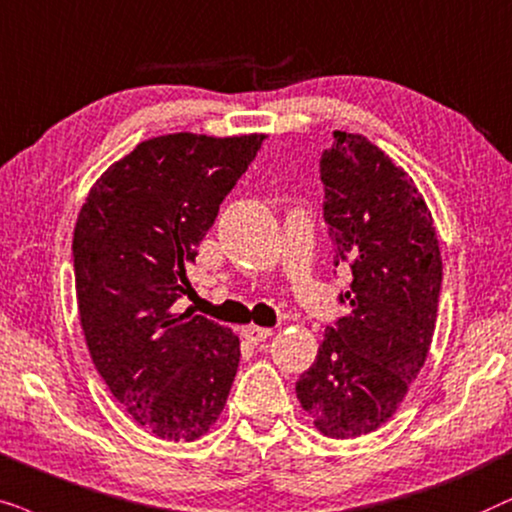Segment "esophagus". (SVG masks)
I'll list each match as a JSON object with an SVG mask.
<instances>
[{
  "instance_id": "obj_1",
  "label": "esophagus",
  "mask_w": 512,
  "mask_h": 512,
  "mask_svg": "<svg viewBox=\"0 0 512 512\" xmlns=\"http://www.w3.org/2000/svg\"><path fill=\"white\" fill-rule=\"evenodd\" d=\"M241 335L248 339L250 344H262L264 339H269L271 337V330L269 327H257V325H245L243 330H241Z\"/></svg>"
}]
</instances>
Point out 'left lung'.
I'll return each instance as SVG.
<instances>
[{"mask_svg": "<svg viewBox=\"0 0 512 512\" xmlns=\"http://www.w3.org/2000/svg\"><path fill=\"white\" fill-rule=\"evenodd\" d=\"M320 180L335 267L353 274L351 290L339 295L351 311L327 327L295 391L320 433L349 440L384 426L424 367L442 257L412 177L363 135L335 131Z\"/></svg>", "mask_w": 512, "mask_h": 512, "instance_id": "1", "label": "left lung"}]
</instances>
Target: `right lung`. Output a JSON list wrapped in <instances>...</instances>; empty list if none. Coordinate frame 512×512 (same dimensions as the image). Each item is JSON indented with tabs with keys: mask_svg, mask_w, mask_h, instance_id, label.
<instances>
[{
	"mask_svg": "<svg viewBox=\"0 0 512 512\" xmlns=\"http://www.w3.org/2000/svg\"><path fill=\"white\" fill-rule=\"evenodd\" d=\"M264 135L173 133L140 142L91 187L74 227L79 320L117 403L161 440L192 442L227 403L241 344L175 313L187 267Z\"/></svg>",
	"mask_w": 512,
	"mask_h": 512,
	"instance_id": "obj_1",
	"label": "right lung"
}]
</instances>
